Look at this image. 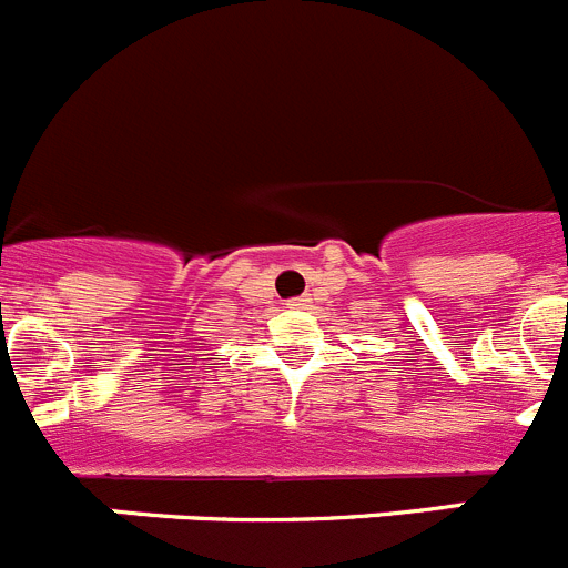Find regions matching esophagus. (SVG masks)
Masks as SVG:
<instances>
[{
    "instance_id": "1",
    "label": "esophagus",
    "mask_w": 568,
    "mask_h": 568,
    "mask_svg": "<svg viewBox=\"0 0 568 568\" xmlns=\"http://www.w3.org/2000/svg\"><path fill=\"white\" fill-rule=\"evenodd\" d=\"M290 307H293V310H301V307H307V298H293V301H290Z\"/></svg>"
}]
</instances>
